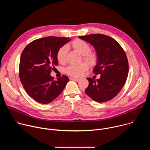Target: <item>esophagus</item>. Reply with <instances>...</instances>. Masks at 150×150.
Returning <instances> with one entry per match:
<instances>
[{"label":"esophagus","mask_w":150,"mask_h":150,"mask_svg":"<svg viewBox=\"0 0 150 150\" xmlns=\"http://www.w3.org/2000/svg\"><path fill=\"white\" fill-rule=\"evenodd\" d=\"M71 79V80L75 81H78L80 79V78H74V77H72Z\"/></svg>","instance_id":"esophagus-1"}]
</instances>
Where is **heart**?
Listing matches in <instances>:
<instances>
[{
	"instance_id": "1",
	"label": "heart",
	"mask_w": 150,
	"mask_h": 150,
	"mask_svg": "<svg viewBox=\"0 0 150 150\" xmlns=\"http://www.w3.org/2000/svg\"><path fill=\"white\" fill-rule=\"evenodd\" d=\"M72 47L83 56V59L91 64H93L97 60V55L95 53L90 52L91 47L87 42L83 40L76 38L71 42ZM68 52V47L64 45L60 47L56 54V58L59 63L63 64L66 62L67 55ZM88 69V65L85 62L79 65H71L65 69V72L74 77L81 76L84 72Z\"/></svg>"
}]
</instances>
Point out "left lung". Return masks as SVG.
<instances>
[{
    "mask_svg": "<svg viewBox=\"0 0 150 150\" xmlns=\"http://www.w3.org/2000/svg\"><path fill=\"white\" fill-rule=\"evenodd\" d=\"M94 46L97 55L93 72L100 74L96 80L87 78L89 85L85 91L95 101L103 103L114 98L123 88L129 71L126 53L113 38L101 34L79 36Z\"/></svg>",
    "mask_w": 150,
    "mask_h": 150,
    "instance_id": "1",
    "label": "left lung"
}]
</instances>
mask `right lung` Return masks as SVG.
Returning <instances> with one entry per match:
<instances>
[{
	"mask_svg": "<svg viewBox=\"0 0 150 150\" xmlns=\"http://www.w3.org/2000/svg\"><path fill=\"white\" fill-rule=\"evenodd\" d=\"M70 41L69 38L46 37L29 43L21 54L19 76L27 94L36 101L48 104L57 98L69 81L65 75L54 80L52 70L58 65V49Z\"/></svg>",
	"mask_w": 150,
	"mask_h": 150,
	"instance_id": "obj_1",
	"label": "right lung"
}]
</instances>
